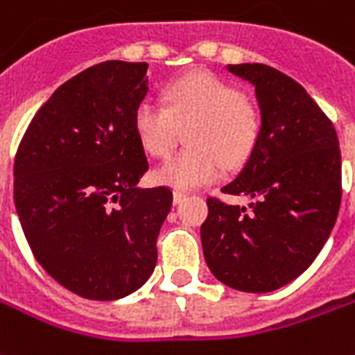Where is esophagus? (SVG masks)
Listing matches in <instances>:
<instances>
[{
    "label": "esophagus",
    "mask_w": 355,
    "mask_h": 355,
    "mask_svg": "<svg viewBox=\"0 0 355 355\" xmlns=\"http://www.w3.org/2000/svg\"><path fill=\"white\" fill-rule=\"evenodd\" d=\"M187 198H188L187 192H180V190H175V192H173V202H175V204H180V202H184Z\"/></svg>",
    "instance_id": "obj_1"
}]
</instances>
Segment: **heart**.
<instances>
[{"mask_svg":"<svg viewBox=\"0 0 355 355\" xmlns=\"http://www.w3.org/2000/svg\"><path fill=\"white\" fill-rule=\"evenodd\" d=\"M188 149L153 173L159 184L194 190L211 184L225 165H245L259 146L262 116L237 85L208 71L178 77L167 87V103L146 96L134 110V130L151 157L173 153L180 128H189Z\"/></svg>","mask_w":355,"mask_h":355,"instance_id":"b5f03b06","label":"heart"}]
</instances>
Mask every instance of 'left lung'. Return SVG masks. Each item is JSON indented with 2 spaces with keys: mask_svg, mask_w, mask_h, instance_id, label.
I'll use <instances>...</instances> for the list:
<instances>
[{
  "mask_svg": "<svg viewBox=\"0 0 355 355\" xmlns=\"http://www.w3.org/2000/svg\"><path fill=\"white\" fill-rule=\"evenodd\" d=\"M227 69L254 85L262 134L241 175L221 192L252 202L243 208L209 196L202 247L219 282L266 293L309 268L336 223L342 200L338 136L330 118L289 76L264 64Z\"/></svg>",
  "mask_w": 355,
  "mask_h": 355,
  "instance_id": "left-lung-1",
  "label": "left lung"
}]
</instances>
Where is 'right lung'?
I'll return each instance as SVG.
<instances>
[{
    "label": "right lung",
    "mask_w": 355,
    "mask_h": 355,
    "mask_svg": "<svg viewBox=\"0 0 355 355\" xmlns=\"http://www.w3.org/2000/svg\"><path fill=\"white\" fill-rule=\"evenodd\" d=\"M146 62H103L38 108L15 155V208L38 264L77 295L112 301L157 262L168 187L136 188L149 168L134 130Z\"/></svg>",
    "instance_id": "1"
}]
</instances>
